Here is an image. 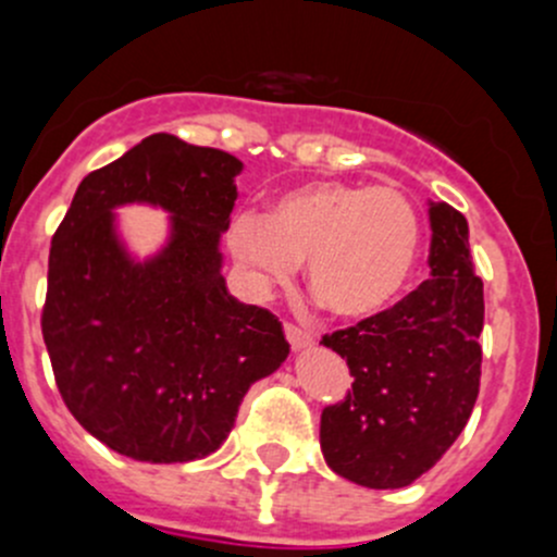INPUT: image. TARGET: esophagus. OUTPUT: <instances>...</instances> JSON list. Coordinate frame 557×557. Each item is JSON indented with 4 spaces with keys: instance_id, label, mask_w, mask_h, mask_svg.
Returning a JSON list of instances; mask_svg holds the SVG:
<instances>
[{
    "instance_id": "esophagus-1",
    "label": "esophagus",
    "mask_w": 557,
    "mask_h": 557,
    "mask_svg": "<svg viewBox=\"0 0 557 557\" xmlns=\"http://www.w3.org/2000/svg\"><path fill=\"white\" fill-rule=\"evenodd\" d=\"M285 336H288L290 347H294L296 352H301V350H310V347L314 345V339H312V334H310V331L299 329V325H294V323H285Z\"/></svg>"
}]
</instances>
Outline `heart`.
<instances>
[{
    "label": "heart",
    "mask_w": 557,
    "mask_h": 557,
    "mask_svg": "<svg viewBox=\"0 0 557 557\" xmlns=\"http://www.w3.org/2000/svg\"><path fill=\"white\" fill-rule=\"evenodd\" d=\"M423 226L396 188L318 180L274 196L267 212H239L228 247L252 290L285 285L307 261V283L336 318H372L407 290Z\"/></svg>",
    "instance_id": "1"
}]
</instances>
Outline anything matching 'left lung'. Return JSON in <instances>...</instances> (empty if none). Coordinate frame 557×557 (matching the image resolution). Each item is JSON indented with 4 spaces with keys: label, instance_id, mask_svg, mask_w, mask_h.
Wrapping results in <instances>:
<instances>
[{
    "label": "left lung",
    "instance_id": "left-lung-1",
    "mask_svg": "<svg viewBox=\"0 0 557 557\" xmlns=\"http://www.w3.org/2000/svg\"><path fill=\"white\" fill-rule=\"evenodd\" d=\"M431 277L391 310L323 336L350 367L352 391L320 414V450L345 480L374 491L407 487L469 423L480 393L485 323L469 223L429 201Z\"/></svg>",
    "mask_w": 557,
    "mask_h": 557
}]
</instances>
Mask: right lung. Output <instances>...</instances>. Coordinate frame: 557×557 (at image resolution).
Returning a JSON list of instances; mask_svg holds the SVG:
<instances>
[{
	"instance_id": "right-lung-1",
	"label": "right lung",
	"mask_w": 557,
	"mask_h": 557,
	"mask_svg": "<svg viewBox=\"0 0 557 557\" xmlns=\"http://www.w3.org/2000/svg\"><path fill=\"white\" fill-rule=\"evenodd\" d=\"M243 161L150 134L77 185L48 261L42 336L77 423L110 450L188 463L226 442L252 383L290 345L272 312L234 299L221 237ZM168 212V237L139 259L116 210Z\"/></svg>"
}]
</instances>
